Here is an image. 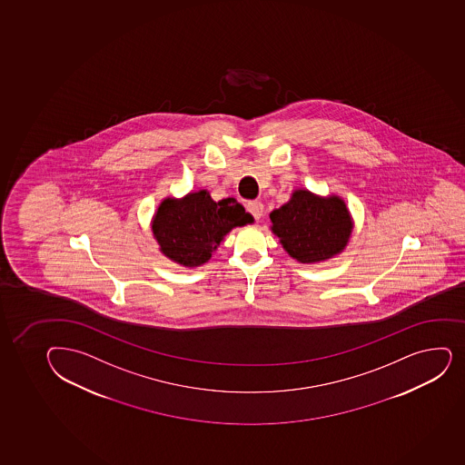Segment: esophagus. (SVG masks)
<instances>
[{
    "instance_id": "1",
    "label": "esophagus",
    "mask_w": 465,
    "mask_h": 465,
    "mask_svg": "<svg viewBox=\"0 0 465 465\" xmlns=\"http://www.w3.org/2000/svg\"><path fill=\"white\" fill-rule=\"evenodd\" d=\"M247 212L250 215L253 216L254 220L259 221L263 215V204L261 202L249 203L247 206Z\"/></svg>"
}]
</instances>
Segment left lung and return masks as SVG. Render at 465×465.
I'll return each instance as SVG.
<instances>
[{"label":"left lung","mask_w":465,"mask_h":465,"mask_svg":"<svg viewBox=\"0 0 465 465\" xmlns=\"http://www.w3.org/2000/svg\"><path fill=\"white\" fill-rule=\"evenodd\" d=\"M274 235L299 262H319L345 249L350 240V212L339 196L317 198L296 191L292 200L270 213Z\"/></svg>","instance_id":"obj_1"}]
</instances>
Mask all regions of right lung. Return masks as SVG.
<instances>
[{
    "label": "right lung",
    "mask_w": 465,
    "mask_h": 465,
    "mask_svg": "<svg viewBox=\"0 0 465 465\" xmlns=\"http://www.w3.org/2000/svg\"><path fill=\"white\" fill-rule=\"evenodd\" d=\"M253 218L233 198L215 203L206 191L177 202L164 200L153 216V232L160 249L173 262L196 267L211 259L230 230Z\"/></svg>",
    "instance_id": "right-lung-1"
}]
</instances>
